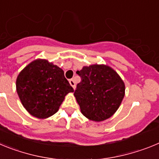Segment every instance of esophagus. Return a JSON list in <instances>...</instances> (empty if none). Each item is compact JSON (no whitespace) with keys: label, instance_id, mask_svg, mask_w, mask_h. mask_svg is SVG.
Instances as JSON below:
<instances>
[{"label":"esophagus","instance_id":"1","mask_svg":"<svg viewBox=\"0 0 159 159\" xmlns=\"http://www.w3.org/2000/svg\"><path fill=\"white\" fill-rule=\"evenodd\" d=\"M69 83H70V84H71V86L74 89H75V81L73 80L72 79H71V80H69Z\"/></svg>","mask_w":159,"mask_h":159}]
</instances>
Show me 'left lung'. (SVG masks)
<instances>
[{
    "mask_svg": "<svg viewBox=\"0 0 159 159\" xmlns=\"http://www.w3.org/2000/svg\"><path fill=\"white\" fill-rule=\"evenodd\" d=\"M76 73L81 81L74 95L83 115L95 122L111 117L125 95V84L119 74L104 64L85 66Z\"/></svg>",
    "mask_w": 159,
    "mask_h": 159,
    "instance_id": "8db88e82",
    "label": "left lung"
}]
</instances>
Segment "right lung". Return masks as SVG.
<instances>
[{"label": "right lung", "mask_w": 159, "mask_h": 159, "mask_svg": "<svg viewBox=\"0 0 159 159\" xmlns=\"http://www.w3.org/2000/svg\"><path fill=\"white\" fill-rule=\"evenodd\" d=\"M16 87L24 107L38 119L57 113L65 95L74 92L64 71L41 59L33 60L20 72Z\"/></svg>", "instance_id": "add662e5"}]
</instances>
